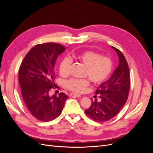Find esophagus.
Listing matches in <instances>:
<instances>
[{
  "instance_id": "34e87169",
  "label": "esophagus",
  "mask_w": 153,
  "mask_h": 153,
  "mask_svg": "<svg viewBox=\"0 0 153 153\" xmlns=\"http://www.w3.org/2000/svg\"><path fill=\"white\" fill-rule=\"evenodd\" d=\"M70 96H74V97H78V98H80V97H81V95L76 94V93H71V94H70Z\"/></svg>"
}]
</instances>
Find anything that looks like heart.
Listing matches in <instances>:
<instances>
[{
    "mask_svg": "<svg viewBox=\"0 0 153 153\" xmlns=\"http://www.w3.org/2000/svg\"><path fill=\"white\" fill-rule=\"evenodd\" d=\"M70 58L82 62L85 65L84 75L95 84H100L105 81L112 71L113 64L109 57L101 56L92 51H84L72 54ZM71 61L68 57H64L59 64V73L61 75H67ZM89 85V82L85 79L71 78L66 82L68 89L75 92H82Z\"/></svg>",
    "mask_w": 153,
    "mask_h": 153,
    "instance_id": "1",
    "label": "heart"
}]
</instances>
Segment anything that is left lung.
Returning a JSON list of instances; mask_svg holds the SVG:
<instances>
[{"label": "left lung", "mask_w": 153, "mask_h": 153, "mask_svg": "<svg viewBox=\"0 0 153 153\" xmlns=\"http://www.w3.org/2000/svg\"><path fill=\"white\" fill-rule=\"evenodd\" d=\"M119 57V65L108 80L101 84L96 91L100 101L92 100V104L85 112L99 122L107 121L115 117L126 103L129 90V69L124 55L111 46Z\"/></svg>", "instance_id": "left-lung-1"}]
</instances>
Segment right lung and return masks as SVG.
Returning a JSON list of instances; mask_svg holds the SVG:
<instances>
[{
	"instance_id": "obj_1",
	"label": "right lung",
	"mask_w": 153,
	"mask_h": 153,
	"mask_svg": "<svg viewBox=\"0 0 153 153\" xmlns=\"http://www.w3.org/2000/svg\"><path fill=\"white\" fill-rule=\"evenodd\" d=\"M65 50L58 43L37 45L27 53L20 67L18 78L23 100L31 114L41 121L57 117L68 98L64 93L49 94L55 86V62Z\"/></svg>"
}]
</instances>
